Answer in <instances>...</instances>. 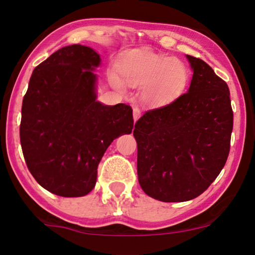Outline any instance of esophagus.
Instances as JSON below:
<instances>
[{"instance_id": "1", "label": "esophagus", "mask_w": 255, "mask_h": 255, "mask_svg": "<svg viewBox=\"0 0 255 255\" xmlns=\"http://www.w3.org/2000/svg\"><path fill=\"white\" fill-rule=\"evenodd\" d=\"M140 115H141V112H140V110L138 109V108H133V120H138V118L140 117Z\"/></svg>"}]
</instances>
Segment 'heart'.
Masks as SVG:
<instances>
[{
	"label": "heart",
	"instance_id": "heart-1",
	"mask_svg": "<svg viewBox=\"0 0 255 255\" xmlns=\"http://www.w3.org/2000/svg\"><path fill=\"white\" fill-rule=\"evenodd\" d=\"M117 68L124 80L111 72V85L122 93L126 92V84L140 88L139 100L153 108L175 101L182 96L190 80L189 70L182 60L149 50L127 53L117 62Z\"/></svg>",
	"mask_w": 255,
	"mask_h": 255
}]
</instances>
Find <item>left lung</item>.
<instances>
[{"instance_id":"obj_1","label":"left lung","mask_w":255,"mask_h":255,"mask_svg":"<svg viewBox=\"0 0 255 255\" xmlns=\"http://www.w3.org/2000/svg\"><path fill=\"white\" fill-rule=\"evenodd\" d=\"M193 71L189 91L148 110L133 129L137 174L146 195L164 202L195 199L227 161L233 110L226 82L200 58L187 55Z\"/></svg>"}]
</instances>
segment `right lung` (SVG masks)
Wrapping results in <instances>:
<instances>
[{
	"label": "right lung",
	"mask_w": 255,
	"mask_h": 255,
	"mask_svg": "<svg viewBox=\"0 0 255 255\" xmlns=\"http://www.w3.org/2000/svg\"><path fill=\"white\" fill-rule=\"evenodd\" d=\"M100 62L90 47L66 46L30 77L21 109V147L30 173L54 195H88L112 140L132 130L130 107L97 101L93 71Z\"/></svg>",
	"instance_id": "1"
}]
</instances>
